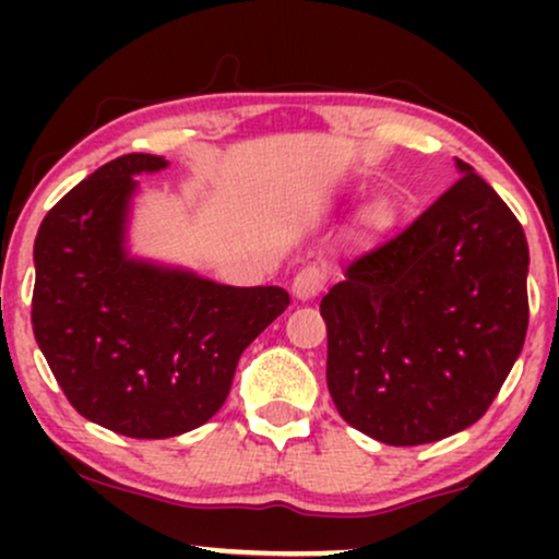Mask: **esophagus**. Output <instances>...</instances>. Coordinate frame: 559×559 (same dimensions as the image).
I'll use <instances>...</instances> for the list:
<instances>
[{
	"instance_id": "esophagus-1",
	"label": "esophagus",
	"mask_w": 559,
	"mask_h": 559,
	"mask_svg": "<svg viewBox=\"0 0 559 559\" xmlns=\"http://www.w3.org/2000/svg\"><path fill=\"white\" fill-rule=\"evenodd\" d=\"M325 286V271L320 265H305L294 278V294L299 299L316 297L320 288Z\"/></svg>"
}]
</instances>
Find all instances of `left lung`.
I'll return each instance as SVG.
<instances>
[{
	"label": "left lung",
	"mask_w": 559,
	"mask_h": 559,
	"mask_svg": "<svg viewBox=\"0 0 559 559\" xmlns=\"http://www.w3.org/2000/svg\"><path fill=\"white\" fill-rule=\"evenodd\" d=\"M463 173L426 213L344 267L320 301L338 415L418 447L489 409L528 331V241L502 197Z\"/></svg>",
	"instance_id": "1"
}]
</instances>
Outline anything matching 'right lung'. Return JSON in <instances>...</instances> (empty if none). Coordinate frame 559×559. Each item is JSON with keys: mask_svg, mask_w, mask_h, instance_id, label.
<instances>
[{"mask_svg": "<svg viewBox=\"0 0 559 559\" xmlns=\"http://www.w3.org/2000/svg\"><path fill=\"white\" fill-rule=\"evenodd\" d=\"M123 155L68 191L34 243L38 349L86 420L168 439L226 402L241 352L288 307L281 286H223L126 254L133 176L165 168Z\"/></svg>", "mask_w": 559, "mask_h": 559, "instance_id": "right-lung-1", "label": "right lung"}]
</instances>
